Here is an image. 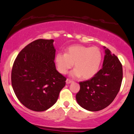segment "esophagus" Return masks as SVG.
Listing matches in <instances>:
<instances>
[{
	"mask_svg": "<svg viewBox=\"0 0 134 134\" xmlns=\"http://www.w3.org/2000/svg\"><path fill=\"white\" fill-rule=\"evenodd\" d=\"M72 82V80H70V79H67V80H66V83H67V84H70V83H71Z\"/></svg>",
	"mask_w": 134,
	"mask_h": 134,
	"instance_id": "34e87169",
	"label": "esophagus"
}]
</instances>
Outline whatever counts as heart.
I'll list each match as a JSON object with an SVG mask.
<instances>
[{
	"mask_svg": "<svg viewBox=\"0 0 134 134\" xmlns=\"http://www.w3.org/2000/svg\"><path fill=\"white\" fill-rule=\"evenodd\" d=\"M102 54L98 47L82 45L71 46L66 53L59 52L55 55V62L58 72L65 74L74 65L76 67L70 72L73 77L82 76L83 79L93 77L99 70Z\"/></svg>",
	"mask_w": 134,
	"mask_h": 134,
	"instance_id": "b5f03b06",
	"label": "heart"
}]
</instances>
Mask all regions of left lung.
<instances>
[{"label":"left lung","instance_id":"8db88e82","mask_svg":"<svg viewBox=\"0 0 134 134\" xmlns=\"http://www.w3.org/2000/svg\"><path fill=\"white\" fill-rule=\"evenodd\" d=\"M103 67L91 79L80 82L76 94L77 103L86 110L97 111L105 108L114 100L123 79L122 65L117 57L104 47Z\"/></svg>","mask_w":134,"mask_h":134}]
</instances>
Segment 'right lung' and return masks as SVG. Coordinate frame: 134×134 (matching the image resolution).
Here are the masks:
<instances>
[{
	"label": "right lung",
	"instance_id": "add662e5",
	"mask_svg": "<svg viewBox=\"0 0 134 134\" xmlns=\"http://www.w3.org/2000/svg\"><path fill=\"white\" fill-rule=\"evenodd\" d=\"M53 40L39 39L19 52L11 72L12 86L24 107L43 111L57 101L66 77L57 70Z\"/></svg>",
	"mask_w": 134,
	"mask_h": 134
}]
</instances>
